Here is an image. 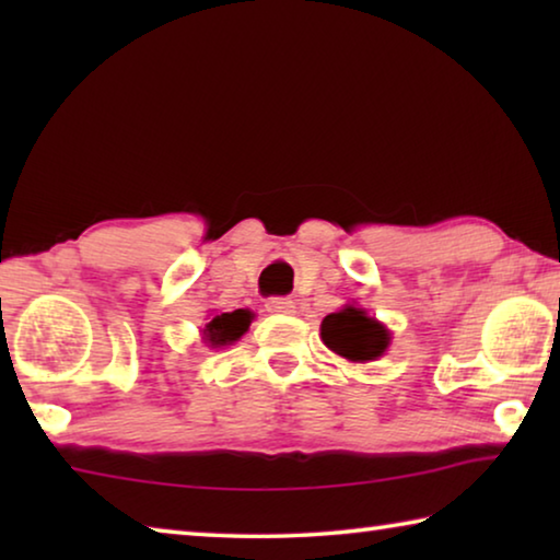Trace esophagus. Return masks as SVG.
I'll use <instances>...</instances> for the list:
<instances>
[{
    "instance_id": "obj_1",
    "label": "esophagus",
    "mask_w": 560,
    "mask_h": 560,
    "mask_svg": "<svg viewBox=\"0 0 560 560\" xmlns=\"http://www.w3.org/2000/svg\"><path fill=\"white\" fill-rule=\"evenodd\" d=\"M293 308H296V303H293L291 299H269L267 301L269 314H293Z\"/></svg>"
}]
</instances>
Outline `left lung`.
<instances>
[{
  "mask_svg": "<svg viewBox=\"0 0 560 560\" xmlns=\"http://www.w3.org/2000/svg\"><path fill=\"white\" fill-rule=\"evenodd\" d=\"M320 338L334 353L353 360V363L381 358L390 346V330L355 306L328 314L320 324Z\"/></svg>",
  "mask_w": 560,
  "mask_h": 560,
  "instance_id": "obj_1",
  "label": "left lung"
}]
</instances>
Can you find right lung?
<instances>
[{"instance_id":"1","label":"right lung","mask_w":560,"mask_h":560,"mask_svg":"<svg viewBox=\"0 0 560 560\" xmlns=\"http://www.w3.org/2000/svg\"><path fill=\"white\" fill-rule=\"evenodd\" d=\"M252 318H254V314L246 308H236V311H230V314L212 316L202 328L205 346H210V348L232 346L234 340H240L246 334Z\"/></svg>"}]
</instances>
